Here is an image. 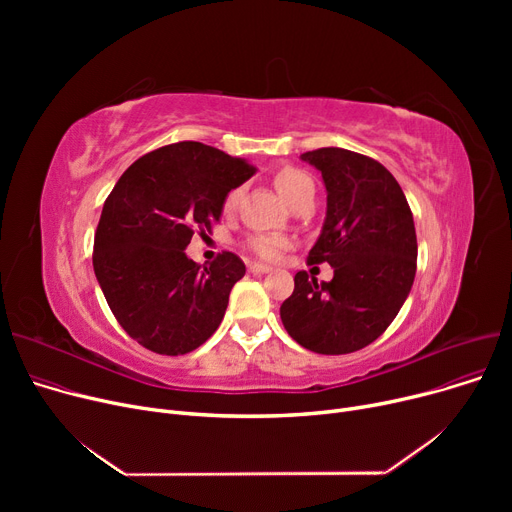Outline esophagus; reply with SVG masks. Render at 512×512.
<instances>
[{"mask_svg":"<svg viewBox=\"0 0 512 512\" xmlns=\"http://www.w3.org/2000/svg\"><path fill=\"white\" fill-rule=\"evenodd\" d=\"M270 270H272V267L265 265V263H249V272L251 274H267Z\"/></svg>","mask_w":512,"mask_h":512,"instance_id":"1","label":"esophagus"}]
</instances>
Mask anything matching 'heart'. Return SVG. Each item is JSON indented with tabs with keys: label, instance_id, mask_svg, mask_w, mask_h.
I'll return each instance as SVG.
<instances>
[{
	"label": "heart",
	"instance_id": "1",
	"mask_svg": "<svg viewBox=\"0 0 512 512\" xmlns=\"http://www.w3.org/2000/svg\"><path fill=\"white\" fill-rule=\"evenodd\" d=\"M274 186H276V191L280 193V197L288 205L294 203L297 199H301L307 193H313V180L303 170L292 168V166L280 168L274 174ZM238 197H240V188H232V191H228V195L224 197V211L226 213H230L236 207ZM249 247L265 259H276L286 249V240L278 238V236H255V238L249 240Z\"/></svg>",
	"mask_w": 512,
	"mask_h": 512
}]
</instances>
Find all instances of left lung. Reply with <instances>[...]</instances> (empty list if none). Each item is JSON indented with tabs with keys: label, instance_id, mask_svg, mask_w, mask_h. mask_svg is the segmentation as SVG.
Segmentation results:
<instances>
[{
	"label": "left lung",
	"instance_id": "left-lung-1",
	"mask_svg": "<svg viewBox=\"0 0 512 512\" xmlns=\"http://www.w3.org/2000/svg\"><path fill=\"white\" fill-rule=\"evenodd\" d=\"M324 178L326 222L309 263L334 278L294 276L280 307L292 340L319 355L355 353L380 338L407 301L417 272L413 213L396 178L367 155L324 147L301 155Z\"/></svg>",
	"mask_w": 512,
	"mask_h": 512
}]
</instances>
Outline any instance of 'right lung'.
I'll return each instance as SVG.
<instances>
[{"label": "right lung", "instance_id": "obj_1", "mask_svg": "<svg viewBox=\"0 0 512 512\" xmlns=\"http://www.w3.org/2000/svg\"><path fill=\"white\" fill-rule=\"evenodd\" d=\"M253 174L245 159L182 141L139 157L120 176L103 203L93 270L132 340L176 357L218 330L245 263L222 251L201 267L184 249L195 232H211L228 191Z\"/></svg>", "mask_w": 512, "mask_h": 512}]
</instances>
